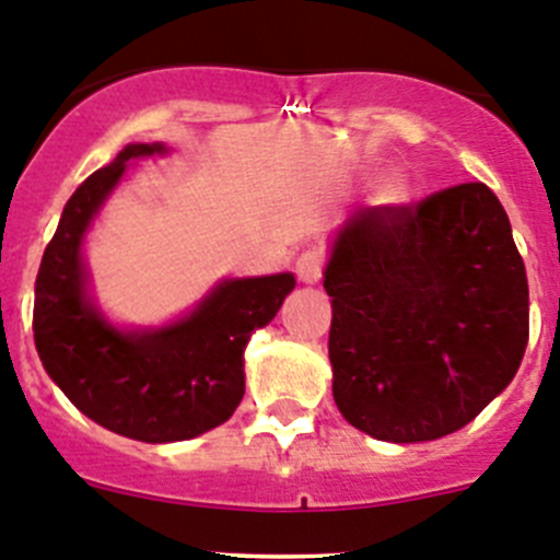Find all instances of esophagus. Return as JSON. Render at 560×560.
Masks as SVG:
<instances>
[{
  "label": "esophagus",
  "mask_w": 560,
  "mask_h": 560,
  "mask_svg": "<svg viewBox=\"0 0 560 560\" xmlns=\"http://www.w3.org/2000/svg\"><path fill=\"white\" fill-rule=\"evenodd\" d=\"M325 249L322 246H307V249L296 255V277H300L302 283H319L322 275H325Z\"/></svg>",
  "instance_id": "esophagus-1"
}]
</instances>
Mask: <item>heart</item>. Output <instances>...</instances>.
<instances>
[{
  "label": "heart",
  "mask_w": 560,
  "mask_h": 560,
  "mask_svg": "<svg viewBox=\"0 0 560 560\" xmlns=\"http://www.w3.org/2000/svg\"><path fill=\"white\" fill-rule=\"evenodd\" d=\"M402 197H405L402 183H399V179H388L386 186H383V199H386V202H399Z\"/></svg>",
  "instance_id": "b5f03b06"
}]
</instances>
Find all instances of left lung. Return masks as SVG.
Segmentation results:
<instances>
[{
    "mask_svg": "<svg viewBox=\"0 0 560 560\" xmlns=\"http://www.w3.org/2000/svg\"><path fill=\"white\" fill-rule=\"evenodd\" d=\"M325 291L332 397L352 428L381 441L455 433L525 355V264L483 183L355 213L332 246Z\"/></svg>",
    "mask_w": 560,
    "mask_h": 560,
    "instance_id": "left-lung-1",
    "label": "left lung"
}]
</instances>
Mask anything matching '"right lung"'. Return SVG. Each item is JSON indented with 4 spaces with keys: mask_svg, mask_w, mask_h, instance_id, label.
Here are the masks:
<instances>
[{
    "mask_svg": "<svg viewBox=\"0 0 560 560\" xmlns=\"http://www.w3.org/2000/svg\"><path fill=\"white\" fill-rule=\"evenodd\" d=\"M163 152L130 143L66 202L35 277L33 332L44 369L89 419L147 444L194 439L233 417L244 397V347L294 289V275L219 285L177 325L121 332L85 296L82 233L127 161Z\"/></svg>",
    "mask_w": 560,
    "mask_h": 560,
    "instance_id": "right-lung-1",
    "label": "right lung"
}]
</instances>
